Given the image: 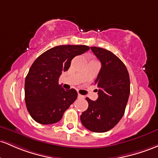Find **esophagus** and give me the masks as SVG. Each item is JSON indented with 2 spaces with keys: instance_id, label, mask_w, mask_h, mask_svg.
<instances>
[{
  "instance_id": "obj_1",
  "label": "esophagus",
  "mask_w": 158,
  "mask_h": 158,
  "mask_svg": "<svg viewBox=\"0 0 158 158\" xmlns=\"http://www.w3.org/2000/svg\"><path fill=\"white\" fill-rule=\"evenodd\" d=\"M77 96H78V98H84V95H81V94H78V95H77Z\"/></svg>"
}]
</instances>
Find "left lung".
<instances>
[{
  "instance_id": "obj_1",
  "label": "left lung",
  "mask_w": 158,
  "mask_h": 158,
  "mask_svg": "<svg viewBox=\"0 0 158 158\" xmlns=\"http://www.w3.org/2000/svg\"><path fill=\"white\" fill-rule=\"evenodd\" d=\"M91 50L102 63L95 83L98 86V98H89V107L82 113L81 121L88 130L95 133L106 132L120 121L130 95V77L126 66L111 51L98 47Z\"/></svg>"
}]
</instances>
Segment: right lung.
Here are the masks:
<instances>
[{"instance_id":"right-lung-1","label":"right lung","mask_w":158,"mask_h":158,"mask_svg":"<svg viewBox=\"0 0 158 158\" xmlns=\"http://www.w3.org/2000/svg\"><path fill=\"white\" fill-rule=\"evenodd\" d=\"M89 50L86 45L56 46L33 62L25 78L24 95L28 112L36 122L50 125L59 122L77 99L75 89H64L58 81L74 56Z\"/></svg>"}]
</instances>
